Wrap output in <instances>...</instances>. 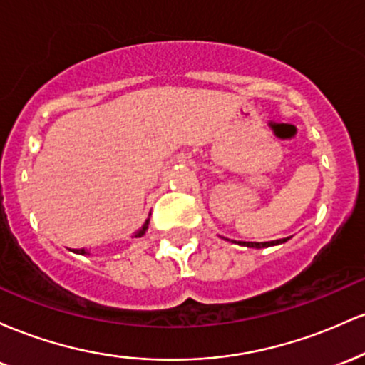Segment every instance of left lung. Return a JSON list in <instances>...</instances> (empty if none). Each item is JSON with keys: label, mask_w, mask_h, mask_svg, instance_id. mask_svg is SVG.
I'll list each match as a JSON object with an SVG mask.
<instances>
[{"label": "left lung", "mask_w": 365, "mask_h": 365, "mask_svg": "<svg viewBox=\"0 0 365 365\" xmlns=\"http://www.w3.org/2000/svg\"><path fill=\"white\" fill-rule=\"evenodd\" d=\"M287 240L288 238H282V240H273V242H244V245L250 247V249H262V247L283 244V242H287ZM240 245H242V242H240Z\"/></svg>", "instance_id": "obj_1"}]
</instances>
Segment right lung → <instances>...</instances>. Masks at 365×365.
<instances>
[{"label":"right lung","mask_w":365,"mask_h":365,"mask_svg":"<svg viewBox=\"0 0 365 365\" xmlns=\"http://www.w3.org/2000/svg\"><path fill=\"white\" fill-rule=\"evenodd\" d=\"M148 226H149V220L145 221L144 226H142V228H140V232L137 233V235H135V238H137V237H142V235H144V233H145V230H148ZM73 252H77V254H86V250H83V249H81V250H78V249H75Z\"/></svg>","instance_id":"obj_1"}]
</instances>
